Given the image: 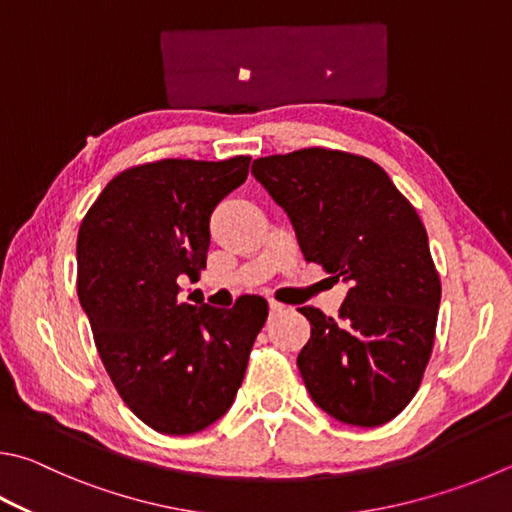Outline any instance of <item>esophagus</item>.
<instances>
[{"label":"esophagus","instance_id":"obj_1","mask_svg":"<svg viewBox=\"0 0 512 512\" xmlns=\"http://www.w3.org/2000/svg\"><path fill=\"white\" fill-rule=\"evenodd\" d=\"M268 309H271V315H280V313H284L286 306L280 304V302H271V304H268Z\"/></svg>","mask_w":512,"mask_h":512}]
</instances>
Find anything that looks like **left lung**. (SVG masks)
<instances>
[{
    "label": "left lung",
    "mask_w": 512,
    "mask_h": 512,
    "mask_svg": "<svg viewBox=\"0 0 512 512\" xmlns=\"http://www.w3.org/2000/svg\"><path fill=\"white\" fill-rule=\"evenodd\" d=\"M253 174L291 219L306 262L351 284L338 318L300 309L311 338L297 367L311 398L349 425L392 421L421 387L441 302L421 217L360 154L304 147L262 156Z\"/></svg>",
    "instance_id": "8db88e82"
}]
</instances>
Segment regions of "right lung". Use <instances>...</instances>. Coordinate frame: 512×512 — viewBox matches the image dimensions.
<instances>
[{
	"label": "right lung",
	"mask_w": 512,
	"mask_h": 512,
	"mask_svg": "<svg viewBox=\"0 0 512 512\" xmlns=\"http://www.w3.org/2000/svg\"><path fill=\"white\" fill-rule=\"evenodd\" d=\"M250 156L163 159L118 172L78 230V297L102 365L125 405L163 434L224 416L268 318L259 295L232 309L179 300L199 280L210 215L248 176Z\"/></svg>",
	"instance_id": "1"
}]
</instances>
